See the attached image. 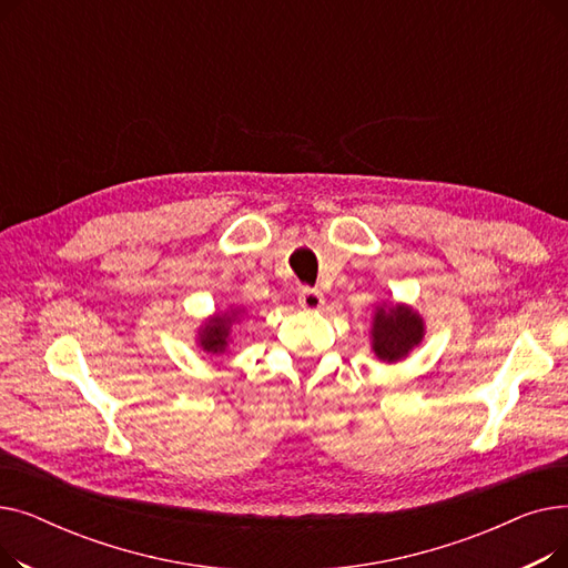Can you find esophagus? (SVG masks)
Segmentation results:
<instances>
[{"instance_id":"obj_1","label":"esophagus","mask_w":568,"mask_h":568,"mask_svg":"<svg viewBox=\"0 0 568 568\" xmlns=\"http://www.w3.org/2000/svg\"><path fill=\"white\" fill-rule=\"evenodd\" d=\"M300 306L304 311H320L324 306V296L320 290H313V287H304L300 292Z\"/></svg>"}]
</instances>
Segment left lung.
<instances>
[{"mask_svg": "<svg viewBox=\"0 0 568 568\" xmlns=\"http://www.w3.org/2000/svg\"><path fill=\"white\" fill-rule=\"evenodd\" d=\"M426 336V322L407 304H382L375 308L371 347L379 362L396 364L419 347Z\"/></svg>", "mask_w": 568, "mask_h": 568, "instance_id": "obj_1", "label": "left lung"}]
</instances>
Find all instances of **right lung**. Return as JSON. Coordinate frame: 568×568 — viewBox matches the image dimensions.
<instances>
[{"mask_svg": "<svg viewBox=\"0 0 568 568\" xmlns=\"http://www.w3.org/2000/svg\"><path fill=\"white\" fill-rule=\"evenodd\" d=\"M246 311L242 306H230L227 311L214 313L197 329V345L209 354H225L232 343V326L242 322Z\"/></svg>", "mask_w": 568, "mask_h": 568, "instance_id": "add662e5", "label": "right lung"}]
</instances>
